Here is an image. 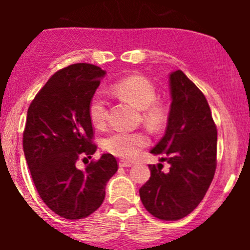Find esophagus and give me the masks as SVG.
<instances>
[{
	"label": "esophagus",
	"mask_w": 250,
	"mask_h": 250,
	"mask_svg": "<svg viewBox=\"0 0 250 250\" xmlns=\"http://www.w3.org/2000/svg\"><path fill=\"white\" fill-rule=\"evenodd\" d=\"M119 165H120L121 167H132V163H130V161H126V160H120L119 161Z\"/></svg>",
	"instance_id": "34e87169"
}]
</instances>
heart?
I'll list each match as a JSON object with an SVG mask.
<instances>
[{"mask_svg":"<svg viewBox=\"0 0 250 250\" xmlns=\"http://www.w3.org/2000/svg\"><path fill=\"white\" fill-rule=\"evenodd\" d=\"M119 98L140 110L141 120L151 129H159L167 121V112L163 104L156 101V90L143 76H129L112 85ZM89 118L94 126L100 127L106 120V103L100 95H95L89 104ZM147 145V138L141 132L116 131L104 139L106 151L119 158L130 159Z\"/></svg>","mask_w":250,"mask_h":250,"instance_id":"heart-1","label":"heart"}]
</instances>
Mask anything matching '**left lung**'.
<instances>
[{
    "label": "left lung",
    "mask_w": 250,
    "mask_h": 250,
    "mask_svg": "<svg viewBox=\"0 0 250 250\" xmlns=\"http://www.w3.org/2000/svg\"><path fill=\"white\" fill-rule=\"evenodd\" d=\"M171 96L165 135L151 154L170 165L167 173L149 165L150 179L139 194L145 209L161 220L182 219L195 209L216 167V132L203 92L183 71L169 75Z\"/></svg>",
    "instance_id": "1"
}]
</instances>
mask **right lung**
<instances>
[{"label": "right lung", "mask_w": 250, "mask_h": 250, "mask_svg": "<svg viewBox=\"0 0 250 250\" xmlns=\"http://www.w3.org/2000/svg\"><path fill=\"white\" fill-rule=\"evenodd\" d=\"M106 71L75 63L57 71L27 110L23 152L34 184L51 210L65 219H83L105 199V187L118 171V161L103 154L85 169L76 161L91 159L89 104Z\"/></svg>", "instance_id": "obj_1"}]
</instances>
